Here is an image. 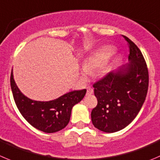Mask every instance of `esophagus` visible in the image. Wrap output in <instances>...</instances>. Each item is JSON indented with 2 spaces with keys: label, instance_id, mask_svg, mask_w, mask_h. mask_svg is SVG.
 <instances>
[{
  "label": "esophagus",
  "instance_id": "1",
  "mask_svg": "<svg viewBox=\"0 0 160 160\" xmlns=\"http://www.w3.org/2000/svg\"><path fill=\"white\" fill-rule=\"evenodd\" d=\"M93 93H94V90H93V88H88V90H87V95H91V94H92Z\"/></svg>",
  "mask_w": 160,
  "mask_h": 160
}]
</instances>
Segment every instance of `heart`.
<instances>
[{"instance_id": "1", "label": "heart", "mask_w": 160, "mask_h": 160, "mask_svg": "<svg viewBox=\"0 0 160 160\" xmlns=\"http://www.w3.org/2000/svg\"><path fill=\"white\" fill-rule=\"evenodd\" d=\"M113 48L112 47H103L90 54L82 62V67L84 70L82 75L84 77L87 72H92L94 69L99 67L102 72H106L108 69L107 60L111 56Z\"/></svg>"}]
</instances>
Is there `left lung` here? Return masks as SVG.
<instances>
[{"label":"left lung","instance_id":"left-lung-1","mask_svg":"<svg viewBox=\"0 0 160 160\" xmlns=\"http://www.w3.org/2000/svg\"><path fill=\"white\" fill-rule=\"evenodd\" d=\"M129 62L110 72L93 87L98 105L91 111L97 129L113 133L126 128L138 114L148 88V72L140 49L128 37Z\"/></svg>","mask_w":160,"mask_h":160}]
</instances>
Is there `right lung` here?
<instances>
[{"label":"right lung","instance_id":"add662e5","mask_svg":"<svg viewBox=\"0 0 160 160\" xmlns=\"http://www.w3.org/2000/svg\"><path fill=\"white\" fill-rule=\"evenodd\" d=\"M11 88L14 100L22 116L36 129L44 133H55L66 128L70 119L72 108L86 94L87 90L72 91L55 100H32L20 91L11 73Z\"/></svg>","mask_w":160,"mask_h":160}]
</instances>
